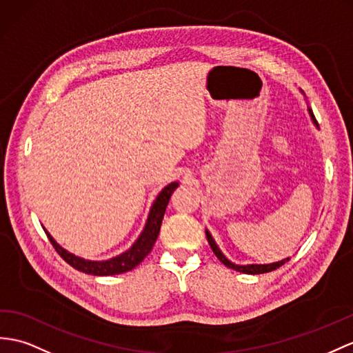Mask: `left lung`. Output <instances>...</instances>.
<instances>
[{
    "mask_svg": "<svg viewBox=\"0 0 353 353\" xmlns=\"http://www.w3.org/2000/svg\"><path fill=\"white\" fill-rule=\"evenodd\" d=\"M308 114H310V118H312L313 124H314L317 128H319V124H317L316 118H314V115H313V110H312L310 108H308ZM205 234H206V239H208V243H210V245H211V248H212L214 254L217 256V259H219L221 263H225V265L228 266V268H232V270L239 271V272H244V274H263V272H270V271H274V270L280 268V266H281L283 263H286V262L289 261V257H286V259L279 261V262H274V263H263V265H257V263L236 265V263H234V262H230V261L228 259V257L221 253V250L219 248V245L216 244V241H214V238H212V235L210 234L208 229H205Z\"/></svg>",
    "mask_w": 353,
    "mask_h": 353,
    "instance_id": "obj_1",
    "label": "left lung"
}]
</instances>
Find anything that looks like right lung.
I'll return each mask as SVG.
<instances>
[{"instance_id": "right-lung-1", "label": "right lung", "mask_w": 353, "mask_h": 353, "mask_svg": "<svg viewBox=\"0 0 353 353\" xmlns=\"http://www.w3.org/2000/svg\"><path fill=\"white\" fill-rule=\"evenodd\" d=\"M178 185L179 184L176 181H174L163 188V190L157 194L156 201L152 202L147 223H145V228L141 232V235L137 236V239L133 243V245L128 248V250H125L124 253L112 257V259H108V261H90V259H83V257H79L70 252H67L65 248H63L55 241L52 235H50L45 228L43 229H45V232H46L50 244L55 247L57 253L77 271H82L85 274H91V276H115V274H123L127 271H132L145 259V257L148 256L154 243L157 241L166 206L169 203L172 193H174V190Z\"/></svg>"}]
</instances>
